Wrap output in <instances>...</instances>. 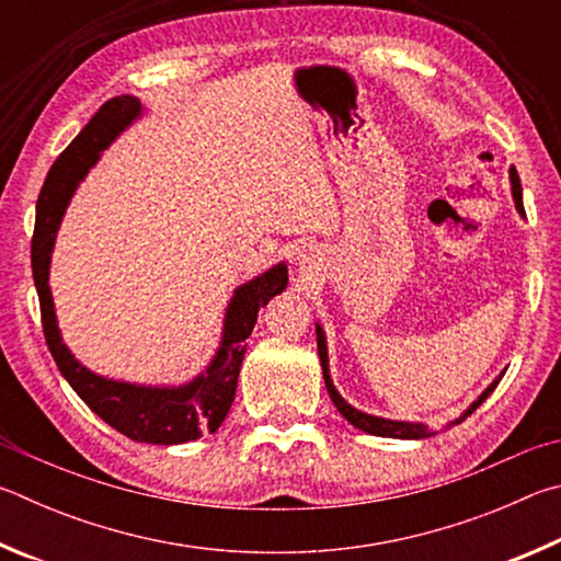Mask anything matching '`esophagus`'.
Segmentation results:
<instances>
[{
  "mask_svg": "<svg viewBox=\"0 0 561 561\" xmlns=\"http://www.w3.org/2000/svg\"><path fill=\"white\" fill-rule=\"evenodd\" d=\"M298 263H300L302 273H312L318 268V255L312 253V249H306V251L298 253Z\"/></svg>",
  "mask_w": 561,
  "mask_h": 561,
  "instance_id": "esophagus-1",
  "label": "esophagus"
}]
</instances>
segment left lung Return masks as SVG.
<instances>
[{
    "label": "left lung",
    "instance_id": "1",
    "mask_svg": "<svg viewBox=\"0 0 561 561\" xmlns=\"http://www.w3.org/2000/svg\"><path fill=\"white\" fill-rule=\"evenodd\" d=\"M510 182H513V196H515V206L517 211L525 216V206H523V190H519V176L515 170H510ZM316 332H318V355H320V365H322V377H325V387H328V394L332 399V404L337 407V411L342 416H345L352 426L365 431V434H371V436H385V438H426V436H434L436 431H431L426 424H409V421H391V419H379V416H369L365 414V411H357L355 407H350L345 399L340 397V391L335 389V385H332L330 379V367H328V345H325V332H322L320 325H316ZM503 379V375H500L493 385H490L483 394H480L473 404H470L466 409V414L456 419L454 424H460L466 416L473 414V411L483 404V401L493 394V389L497 387V381ZM450 424V426H454Z\"/></svg>",
    "mask_w": 561,
    "mask_h": 561
}]
</instances>
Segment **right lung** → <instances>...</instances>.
<instances>
[{
    "label": "right lung",
    "mask_w": 561,
    "mask_h": 561,
    "mask_svg": "<svg viewBox=\"0 0 561 561\" xmlns=\"http://www.w3.org/2000/svg\"><path fill=\"white\" fill-rule=\"evenodd\" d=\"M140 111L142 105L133 95L111 98L76 135V140L58 154L36 202L32 271L48 352L76 394L107 426L121 431L123 436L137 440V444L174 446L199 438L206 431L214 434L229 414L245 355V337L251 335L259 310L265 302L286 290L288 265H273L271 271L233 290V298L226 308L219 352L204 375L184 387H140L98 377L68 352L56 325L54 300L48 290V263H51L58 224L64 219L68 199L76 192L78 182L98 162L105 147L140 115Z\"/></svg>",
    "instance_id": "add662e5"
}]
</instances>
